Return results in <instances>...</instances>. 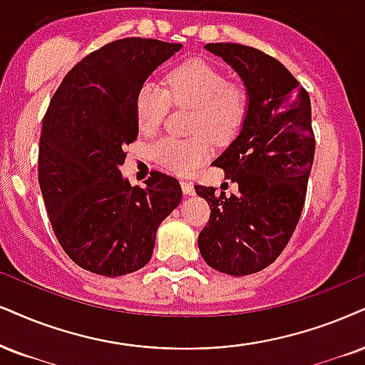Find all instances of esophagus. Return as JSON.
I'll list each match as a JSON object with an SVG mask.
<instances>
[{
	"instance_id": "34e87169",
	"label": "esophagus",
	"mask_w": 365,
	"mask_h": 365,
	"mask_svg": "<svg viewBox=\"0 0 365 365\" xmlns=\"http://www.w3.org/2000/svg\"><path fill=\"white\" fill-rule=\"evenodd\" d=\"M181 187H182L184 196H192V195H195V186H192L191 182L181 181Z\"/></svg>"
}]
</instances>
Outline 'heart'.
I'll list each match as a JSON object with an SVG mask.
<instances>
[{
  "label": "heart",
  "mask_w": 365,
  "mask_h": 365,
  "mask_svg": "<svg viewBox=\"0 0 365 365\" xmlns=\"http://www.w3.org/2000/svg\"><path fill=\"white\" fill-rule=\"evenodd\" d=\"M170 101L178 106L195 108L191 133L195 137H164L150 148V155L162 168L186 174L210 155V138L223 142L230 138L245 118L249 94L244 84L228 83L217 66L203 58H191L174 67L168 76V89L147 83L138 89L135 100L137 125L143 133L160 127Z\"/></svg>",
  "instance_id": "heart-1"
}]
</instances>
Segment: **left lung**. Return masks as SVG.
Listing matches in <instances>:
<instances>
[{
	"label": "left lung",
	"mask_w": 365,
	"mask_h": 365,
	"mask_svg": "<svg viewBox=\"0 0 365 365\" xmlns=\"http://www.w3.org/2000/svg\"><path fill=\"white\" fill-rule=\"evenodd\" d=\"M244 81L249 106L240 133L213 162L238 184L230 197L195 186L211 215L197 237L210 267L230 276L262 271L299 222L314 157L309 94L277 58L240 43H208Z\"/></svg>",
	"instance_id": "obj_1"
}]
</instances>
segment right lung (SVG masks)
<instances>
[{"instance_id": "1", "label": "right lung", "mask_w": 365, "mask_h": 365, "mask_svg": "<svg viewBox=\"0 0 365 365\" xmlns=\"http://www.w3.org/2000/svg\"><path fill=\"white\" fill-rule=\"evenodd\" d=\"M181 43L120 38L78 62L43 116L38 182L48 220L69 259L106 277L142 269L155 232L181 203L173 175L154 170L147 187L120 173L123 147L137 140L138 89Z\"/></svg>"}]
</instances>
